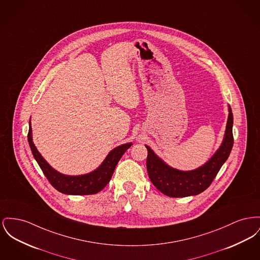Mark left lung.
Here are the masks:
<instances>
[{
  "instance_id": "obj_1",
  "label": "left lung",
  "mask_w": 260,
  "mask_h": 260,
  "mask_svg": "<svg viewBox=\"0 0 260 260\" xmlns=\"http://www.w3.org/2000/svg\"><path fill=\"white\" fill-rule=\"evenodd\" d=\"M233 120L232 109L229 106V116L222 144L204 165L192 171H180L170 167L149 146L145 145L148 151L147 172L156 188L171 198L197 196L204 191L213 182L233 148Z\"/></svg>"
}]
</instances>
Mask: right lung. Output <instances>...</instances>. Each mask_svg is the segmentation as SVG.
<instances>
[{
  "mask_svg": "<svg viewBox=\"0 0 260 260\" xmlns=\"http://www.w3.org/2000/svg\"><path fill=\"white\" fill-rule=\"evenodd\" d=\"M27 139L35 160L37 161L39 167L44 173L50 183L61 193L73 196L94 194L102 190L110 182L115 168L120 159L122 158L123 153L133 145V143L129 142L114 148L108 154L107 157L102 162V164L96 170L88 174L80 176H68L61 174L55 169L52 168L37 150L36 146L32 141L30 122Z\"/></svg>",
  "mask_w": 260,
  "mask_h": 260,
  "instance_id": "obj_1",
  "label": "right lung"
}]
</instances>
